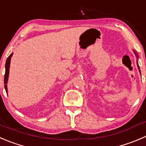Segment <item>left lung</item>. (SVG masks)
I'll use <instances>...</instances> for the list:
<instances>
[{"label": "left lung", "mask_w": 146, "mask_h": 146, "mask_svg": "<svg viewBox=\"0 0 146 146\" xmlns=\"http://www.w3.org/2000/svg\"><path fill=\"white\" fill-rule=\"evenodd\" d=\"M135 54H136V53H135ZM136 55H137V54H136ZM138 67L139 68V66H138ZM139 70H140V68H139ZM140 72H141V71H140Z\"/></svg>", "instance_id": "8db88e82"}]
</instances>
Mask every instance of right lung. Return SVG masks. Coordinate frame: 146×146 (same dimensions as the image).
<instances>
[{"label":"right lung","mask_w":146,"mask_h":146,"mask_svg":"<svg viewBox=\"0 0 146 146\" xmlns=\"http://www.w3.org/2000/svg\"><path fill=\"white\" fill-rule=\"evenodd\" d=\"M13 56V53H11L8 58H7L6 63H5V76H4V84H5V91H8L7 89V83H8V75H9V68H10V63H11V58Z\"/></svg>","instance_id":"right-lung-1"}]
</instances>
